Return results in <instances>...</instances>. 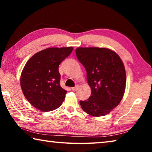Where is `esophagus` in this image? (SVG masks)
<instances>
[{
  "instance_id": "obj_1",
  "label": "esophagus",
  "mask_w": 152,
  "mask_h": 152,
  "mask_svg": "<svg viewBox=\"0 0 152 152\" xmlns=\"http://www.w3.org/2000/svg\"><path fill=\"white\" fill-rule=\"evenodd\" d=\"M78 89V86L76 85L75 87H72V91H76Z\"/></svg>"
}]
</instances>
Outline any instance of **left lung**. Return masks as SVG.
I'll list each match as a JSON object with an SVG mask.
<instances>
[{
  "instance_id": "obj_1",
  "label": "left lung",
  "mask_w": 152,
  "mask_h": 152,
  "mask_svg": "<svg viewBox=\"0 0 152 152\" xmlns=\"http://www.w3.org/2000/svg\"><path fill=\"white\" fill-rule=\"evenodd\" d=\"M77 58L86 68L91 95L80 101L84 112L104 116L120 103L126 87L124 64L115 51L106 48L76 49Z\"/></svg>"
}]
</instances>
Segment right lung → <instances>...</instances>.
<instances>
[{"label":"right lung","instance_id":"add662e5","mask_svg":"<svg viewBox=\"0 0 152 152\" xmlns=\"http://www.w3.org/2000/svg\"><path fill=\"white\" fill-rule=\"evenodd\" d=\"M72 50V47L48 48L27 61L20 74V87L26 99L37 109L51 111L62 104L67 91L60 86L58 67Z\"/></svg>","mask_w":152,"mask_h":152}]
</instances>
